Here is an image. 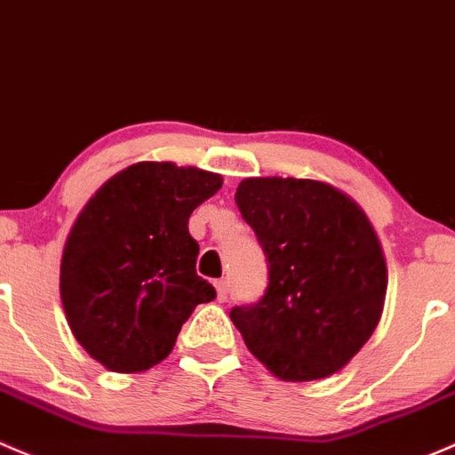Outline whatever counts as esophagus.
Masks as SVG:
<instances>
[{"label":"esophagus","mask_w":455,"mask_h":455,"mask_svg":"<svg viewBox=\"0 0 455 455\" xmlns=\"http://www.w3.org/2000/svg\"><path fill=\"white\" fill-rule=\"evenodd\" d=\"M215 291H218V300L224 303L228 299V281L227 279H220L215 281Z\"/></svg>","instance_id":"obj_1"}]
</instances>
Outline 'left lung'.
<instances>
[{
    "label": "left lung",
    "mask_w": 455,
    "mask_h": 455,
    "mask_svg": "<svg viewBox=\"0 0 455 455\" xmlns=\"http://www.w3.org/2000/svg\"><path fill=\"white\" fill-rule=\"evenodd\" d=\"M235 203L266 252L259 303L231 309L248 351L285 381L333 375L384 312L388 270L364 209L333 185L259 176Z\"/></svg>",
    "instance_id": "8db88e82"
}]
</instances>
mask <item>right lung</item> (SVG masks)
<instances>
[{
  "mask_svg": "<svg viewBox=\"0 0 455 455\" xmlns=\"http://www.w3.org/2000/svg\"><path fill=\"white\" fill-rule=\"evenodd\" d=\"M222 176L170 161H141L84 204L60 259V300L80 347L113 372L164 362L196 305L215 299L196 275L189 215Z\"/></svg>",
  "mask_w": 455,
  "mask_h": 455,
  "instance_id": "obj_1",
  "label": "right lung"
}]
</instances>
